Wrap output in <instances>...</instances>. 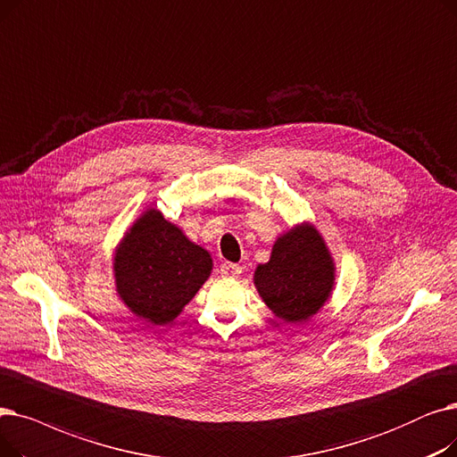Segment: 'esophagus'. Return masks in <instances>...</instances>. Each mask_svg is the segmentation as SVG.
I'll list each match as a JSON object with an SVG mask.
<instances>
[{"mask_svg":"<svg viewBox=\"0 0 457 457\" xmlns=\"http://www.w3.org/2000/svg\"><path fill=\"white\" fill-rule=\"evenodd\" d=\"M220 271L223 277H237L242 273V266L240 264H232V262H223L220 266Z\"/></svg>","mask_w":457,"mask_h":457,"instance_id":"esophagus-1","label":"esophagus"}]
</instances>
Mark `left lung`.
I'll list each match as a JSON object with an SVG mask.
<instances>
[{
  "label": "left lung",
  "mask_w": 457,
  "mask_h": 457,
  "mask_svg": "<svg viewBox=\"0 0 457 457\" xmlns=\"http://www.w3.org/2000/svg\"><path fill=\"white\" fill-rule=\"evenodd\" d=\"M254 287L282 321L314 316L335 288V260L318 228L301 223L280 234L268 262L254 270Z\"/></svg>",
  "instance_id": "left-lung-1"
}]
</instances>
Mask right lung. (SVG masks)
Listing matches in <instances>:
<instances>
[{"label":"right lung","mask_w":457,"mask_h":457,"mask_svg":"<svg viewBox=\"0 0 457 457\" xmlns=\"http://www.w3.org/2000/svg\"><path fill=\"white\" fill-rule=\"evenodd\" d=\"M210 253L156 208L145 210L115 249L117 294L152 325L175 320L212 273Z\"/></svg>","instance_id":"add662e5"}]
</instances>
